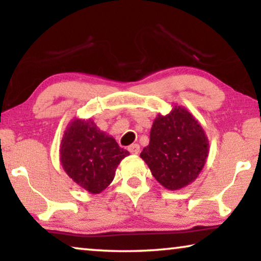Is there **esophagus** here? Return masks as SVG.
Returning a JSON list of instances; mask_svg holds the SVG:
<instances>
[{
    "instance_id": "obj_1",
    "label": "esophagus",
    "mask_w": 261,
    "mask_h": 261,
    "mask_svg": "<svg viewBox=\"0 0 261 261\" xmlns=\"http://www.w3.org/2000/svg\"><path fill=\"white\" fill-rule=\"evenodd\" d=\"M128 151H129L132 154H138V153L140 152V146H139L138 144L130 145L129 147H128Z\"/></svg>"
}]
</instances>
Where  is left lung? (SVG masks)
I'll use <instances>...</instances> for the list:
<instances>
[{
	"mask_svg": "<svg viewBox=\"0 0 261 261\" xmlns=\"http://www.w3.org/2000/svg\"><path fill=\"white\" fill-rule=\"evenodd\" d=\"M209 141L194 115L174 106L167 115L155 117L149 144L140 156L153 177L167 190H179L192 183L204 167Z\"/></svg>",
	"mask_w": 261,
	"mask_h": 261,
	"instance_id": "8db88e82",
	"label": "left lung"
}]
</instances>
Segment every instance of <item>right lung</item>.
<instances>
[{"label":"right lung","instance_id":"1","mask_svg":"<svg viewBox=\"0 0 261 261\" xmlns=\"http://www.w3.org/2000/svg\"><path fill=\"white\" fill-rule=\"evenodd\" d=\"M127 149L99 130L91 119H74L60 144V162L71 179L90 194H99L112 183Z\"/></svg>","mask_w":261,"mask_h":261}]
</instances>
